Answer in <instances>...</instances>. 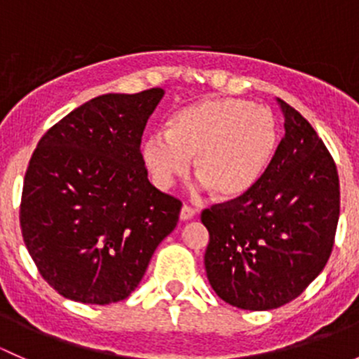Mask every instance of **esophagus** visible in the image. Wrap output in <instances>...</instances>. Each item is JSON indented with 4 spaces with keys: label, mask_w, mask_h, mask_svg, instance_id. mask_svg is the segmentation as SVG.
Here are the masks:
<instances>
[{
    "label": "esophagus",
    "mask_w": 359,
    "mask_h": 359,
    "mask_svg": "<svg viewBox=\"0 0 359 359\" xmlns=\"http://www.w3.org/2000/svg\"><path fill=\"white\" fill-rule=\"evenodd\" d=\"M194 217V210L191 208V206L184 205L182 208H180V220H191Z\"/></svg>",
    "instance_id": "1"
}]
</instances>
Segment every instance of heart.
Returning <instances> with one entry per match:
<instances>
[{"mask_svg": "<svg viewBox=\"0 0 359 359\" xmlns=\"http://www.w3.org/2000/svg\"><path fill=\"white\" fill-rule=\"evenodd\" d=\"M280 144V125L267 107L241 99H203L175 111L166 132H154L140 156L159 189L186 175L193 158L203 187L220 200L250 193L267 172Z\"/></svg>", "mask_w": 359, "mask_h": 359, "instance_id": "1", "label": "heart"}]
</instances>
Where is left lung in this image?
I'll list each match as a JSON object with an SVG mask.
<instances>
[{"label": "left lung", "mask_w": 359, "mask_h": 359, "mask_svg": "<svg viewBox=\"0 0 359 359\" xmlns=\"http://www.w3.org/2000/svg\"><path fill=\"white\" fill-rule=\"evenodd\" d=\"M285 137L245 196L203 210L205 269L224 302L269 311L299 297L323 271L340 212L332 154L299 111L278 99Z\"/></svg>", "instance_id": "left-lung-1"}]
</instances>
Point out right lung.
<instances>
[{
    "label": "right lung",
    "mask_w": 359,
    "mask_h": 359,
    "mask_svg": "<svg viewBox=\"0 0 359 359\" xmlns=\"http://www.w3.org/2000/svg\"><path fill=\"white\" fill-rule=\"evenodd\" d=\"M165 92L106 93L52 126L25 172L20 229L43 280L66 299L119 302L175 229L180 203L147 179L144 128Z\"/></svg>",
    "instance_id": "right-lung-1"
}]
</instances>
